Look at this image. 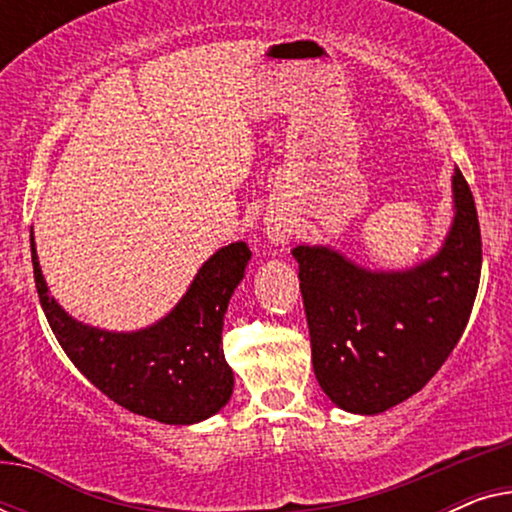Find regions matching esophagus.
<instances>
[{
    "label": "esophagus",
    "mask_w": 512,
    "mask_h": 512,
    "mask_svg": "<svg viewBox=\"0 0 512 512\" xmlns=\"http://www.w3.org/2000/svg\"><path fill=\"white\" fill-rule=\"evenodd\" d=\"M265 237H268L270 244H286L291 240V233H293V226L289 219H284L282 214H270L265 216V228H263Z\"/></svg>",
    "instance_id": "esophagus-1"
}]
</instances>
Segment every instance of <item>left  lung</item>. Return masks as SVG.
<instances>
[{"instance_id":"1","label":"left lung","mask_w":512,"mask_h":512,"mask_svg":"<svg viewBox=\"0 0 512 512\" xmlns=\"http://www.w3.org/2000/svg\"><path fill=\"white\" fill-rule=\"evenodd\" d=\"M443 247L403 270H370L328 244H298L300 293L319 387L352 415H380L417 394L471 317L482 242L473 193L452 174Z\"/></svg>"}]
</instances>
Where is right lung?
Instances as JSON below:
<instances>
[{
  "instance_id": "right-lung-1",
  "label": "right lung",
  "mask_w": 512,
  "mask_h": 512,
  "mask_svg": "<svg viewBox=\"0 0 512 512\" xmlns=\"http://www.w3.org/2000/svg\"><path fill=\"white\" fill-rule=\"evenodd\" d=\"M34 282L51 331L69 361L111 401L135 415L188 426L214 417L233 396V370L221 347L230 296L247 272V242L221 247L202 263L163 319L139 331H107L62 310L41 272L30 230Z\"/></svg>"
}]
</instances>
